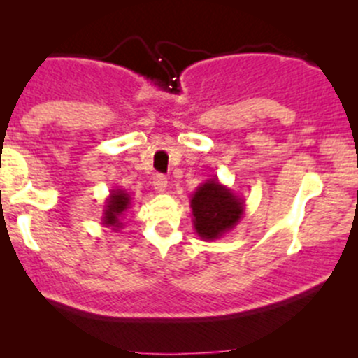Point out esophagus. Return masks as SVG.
I'll list each match as a JSON object with an SVG mask.
<instances>
[{
    "instance_id": "obj_1",
    "label": "esophagus",
    "mask_w": 358,
    "mask_h": 358,
    "mask_svg": "<svg viewBox=\"0 0 358 358\" xmlns=\"http://www.w3.org/2000/svg\"><path fill=\"white\" fill-rule=\"evenodd\" d=\"M154 189L157 190V192H166V189H168V178L162 175H156L154 176Z\"/></svg>"
}]
</instances>
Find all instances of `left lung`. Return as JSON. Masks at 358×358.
I'll list each match as a JSON object with an SVG mask.
<instances>
[{
  "label": "left lung",
  "instance_id": "left-lung-1",
  "mask_svg": "<svg viewBox=\"0 0 358 358\" xmlns=\"http://www.w3.org/2000/svg\"><path fill=\"white\" fill-rule=\"evenodd\" d=\"M244 199L218 178L206 180L190 199L192 223L197 236L204 241H216L239 223L244 215Z\"/></svg>",
  "mask_w": 358,
  "mask_h": 358
}]
</instances>
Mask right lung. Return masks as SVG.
<instances>
[{
	"label": "right lung",
	"mask_w": 358,
	"mask_h": 358,
	"mask_svg": "<svg viewBox=\"0 0 358 358\" xmlns=\"http://www.w3.org/2000/svg\"><path fill=\"white\" fill-rule=\"evenodd\" d=\"M131 206V196L126 190L115 189L110 190L109 197L106 199V206H103V215H102V225L109 227L112 230H121L122 222L126 211Z\"/></svg>",
	"instance_id": "add662e5"
}]
</instances>
